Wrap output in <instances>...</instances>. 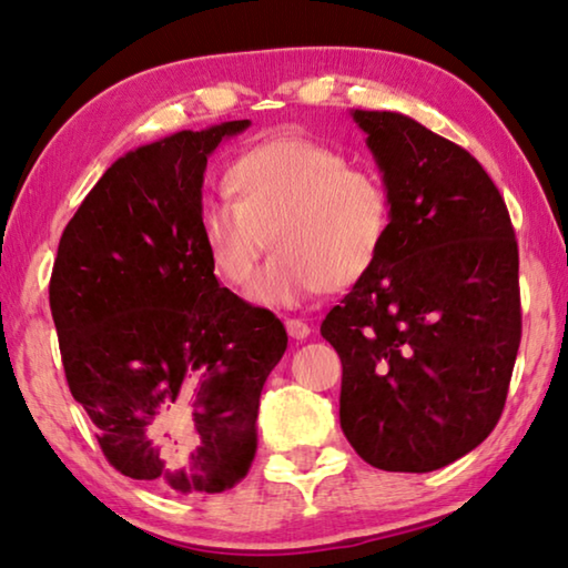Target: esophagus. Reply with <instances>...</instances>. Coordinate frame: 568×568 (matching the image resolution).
Wrapping results in <instances>:
<instances>
[{
	"mask_svg": "<svg viewBox=\"0 0 568 568\" xmlns=\"http://www.w3.org/2000/svg\"><path fill=\"white\" fill-rule=\"evenodd\" d=\"M285 328H287V335H291V338H295V341H305L307 335H311V325H307L301 318H287Z\"/></svg>",
	"mask_w": 568,
	"mask_h": 568,
	"instance_id": "1",
	"label": "esophagus"
}]
</instances>
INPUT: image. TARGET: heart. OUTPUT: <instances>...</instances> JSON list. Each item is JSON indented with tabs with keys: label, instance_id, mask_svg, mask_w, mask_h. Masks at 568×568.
Segmentation results:
<instances>
[{
	"label": "heart",
	"instance_id": "heart-1",
	"mask_svg": "<svg viewBox=\"0 0 568 568\" xmlns=\"http://www.w3.org/2000/svg\"><path fill=\"white\" fill-rule=\"evenodd\" d=\"M233 203L200 210V240L213 271L243 287L271 240L275 255L250 285L263 307H295L323 291H348L376 267L393 225L378 172L348 168L338 150L275 138L230 165Z\"/></svg>",
	"mask_w": 568,
	"mask_h": 568
}]
</instances>
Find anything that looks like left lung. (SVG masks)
<instances>
[{
	"instance_id": "8db88e82",
	"label": "left lung",
	"mask_w": 568,
	"mask_h": 568,
	"mask_svg": "<svg viewBox=\"0 0 568 568\" xmlns=\"http://www.w3.org/2000/svg\"><path fill=\"white\" fill-rule=\"evenodd\" d=\"M393 200L378 263L325 315L341 428L365 464L428 474L501 418L521 343L518 245L464 148L400 112L353 110Z\"/></svg>"
}]
</instances>
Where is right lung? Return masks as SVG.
<instances>
[{
    "mask_svg": "<svg viewBox=\"0 0 568 568\" xmlns=\"http://www.w3.org/2000/svg\"><path fill=\"white\" fill-rule=\"evenodd\" d=\"M250 128L182 130L112 162L67 223L50 281L64 376L120 474L178 494L245 478L287 333L217 283L200 240L207 158Z\"/></svg>",
    "mask_w": 568,
    "mask_h": 568,
    "instance_id": "obj_1",
    "label": "right lung"
}]
</instances>
